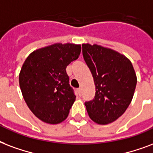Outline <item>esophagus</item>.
<instances>
[{
  "mask_svg": "<svg viewBox=\"0 0 153 153\" xmlns=\"http://www.w3.org/2000/svg\"><path fill=\"white\" fill-rule=\"evenodd\" d=\"M77 93H78V94H79V96H81V93H82V89H81V88H78L77 89Z\"/></svg>",
  "mask_w": 153,
  "mask_h": 153,
  "instance_id": "esophagus-1",
  "label": "esophagus"
}]
</instances>
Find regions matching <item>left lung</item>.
Returning a JSON list of instances; mask_svg holds the SVG:
<instances>
[{"mask_svg": "<svg viewBox=\"0 0 153 153\" xmlns=\"http://www.w3.org/2000/svg\"><path fill=\"white\" fill-rule=\"evenodd\" d=\"M83 56L93 75L95 97L85 102L88 114L99 125L115 121L130 105L137 85V74L128 58L97 44H83Z\"/></svg>", "mask_w": 153, "mask_h": 153, "instance_id": "8db88e82", "label": "left lung"}]
</instances>
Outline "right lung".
<instances>
[{"label":"right lung","mask_w":153,"mask_h":153,"mask_svg":"<svg viewBox=\"0 0 153 153\" xmlns=\"http://www.w3.org/2000/svg\"><path fill=\"white\" fill-rule=\"evenodd\" d=\"M80 51V45L56 43L33 51L25 60L19 85L29 109L42 121L56 125L68 117L76 96L66 67Z\"/></svg>","instance_id":"1"}]
</instances>
